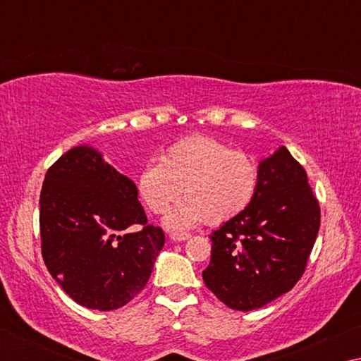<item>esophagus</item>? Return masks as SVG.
<instances>
[{
    "mask_svg": "<svg viewBox=\"0 0 361 361\" xmlns=\"http://www.w3.org/2000/svg\"><path fill=\"white\" fill-rule=\"evenodd\" d=\"M189 237L191 235L186 234V232H172V234H170V239L173 242H185L189 239Z\"/></svg>",
    "mask_w": 361,
    "mask_h": 361,
    "instance_id": "34e87169",
    "label": "esophagus"
}]
</instances>
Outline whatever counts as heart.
Listing matches in <instances>:
<instances>
[{
	"mask_svg": "<svg viewBox=\"0 0 361 361\" xmlns=\"http://www.w3.org/2000/svg\"><path fill=\"white\" fill-rule=\"evenodd\" d=\"M259 173L252 157L209 137H189L170 146L161 164L140 170L137 191L146 209L164 213L183 194V200L166 216V226L186 229L200 221L221 224L252 204Z\"/></svg>",
	"mask_w": 361,
	"mask_h": 361,
	"instance_id": "obj_1",
	"label": "heart"
}]
</instances>
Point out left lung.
<instances>
[{
    "label": "left lung",
    "mask_w": 361,
    "mask_h": 361,
    "mask_svg": "<svg viewBox=\"0 0 361 361\" xmlns=\"http://www.w3.org/2000/svg\"><path fill=\"white\" fill-rule=\"evenodd\" d=\"M256 194L245 210L210 234L204 282L228 307L259 309L296 285L320 228V207L307 175L285 146L258 166Z\"/></svg>",
    "instance_id": "left-lung-1"
}]
</instances>
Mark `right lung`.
Returning <instances> with one entry per match:
<instances>
[{
	"mask_svg": "<svg viewBox=\"0 0 361 361\" xmlns=\"http://www.w3.org/2000/svg\"><path fill=\"white\" fill-rule=\"evenodd\" d=\"M144 229L127 233L130 225ZM41 252L62 290L87 309L114 310L148 283L166 237L148 224L135 183L92 146L47 170L39 197Z\"/></svg>",
	"mask_w": 361,
	"mask_h": 361,
	"instance_id": "right-lung-1",
	"label": "right lung"
}]
</instances>
